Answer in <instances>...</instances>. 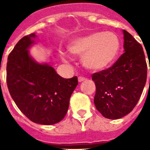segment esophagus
<instances>
[{
  "label": "esophagus",
  "mask_w": 150,
  "mask_h": 150,
  "mask_svg": "<svg viewBox=\"0 0 150 150\" xmlns=\"http://www.w3.org/2000/svg\"><path fill=\"white\" fill-rule=\"evenodd\" d=\"M86 80V79L84 78V77H82V76H79L78 78V81L79 82V83H81V82H83Z\"/></svg>",
  "instance_id": "34e87169"
}]
</instances>
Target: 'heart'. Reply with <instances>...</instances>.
<instances>
[{
	"label": "heart",
	"mask_w": 150,
	"mask_h": 150,
	"mask_svg": "<svg viewBox=\"0 0 150 150\" xmlns=\"http://www.w3.org/2000/svg\"><path fill=\"white\" fill-rule=\"evenodd\" d=\"M118 35L110 31H96L70 40L67 45L68 51L81 56L85 68L100 71L109 67L116 61L120 50Z\"/></svg>",
	"instance_id": "heart-1"
}]
</instances>
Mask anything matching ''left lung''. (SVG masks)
Listing matches in <instances>:
<instances>
[{
    "mask_svg": "<svg viewBox=\"0 0 150 150\" xmlns=\"http://www.w3.org/2000/svg\"><path fill=\"white\" fill-rule=\"evenodd\" d=\"M123 35L125 53L110 68L92 75L96 88V108L103 116L111 120L120 119L134 108L147 78L142 45L125 30Z\"/></svg>",
    "mask_w": 150,
    "mask_h": 150,
    "instance_id": "1",
    "label": "left lung"
}]
</instances>
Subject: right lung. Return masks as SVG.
I'll return each instance as SVG.
<instances>
[{
	"label": "right lung",
	"instance_id": "add662e5",
	"mask_svg": "<svg viewBox=\"0 0 150 150\" xmlns=\"http://www.w3.org/2000/svg\"><path fill=\"white\" fill-rule=\"evenodd\" d=\"M37 35L25 36L14 46L7 62V85L18 108L31 121L44 125L61 121L78 85L76 76L64 79L48 62H39L29 50Z\"/></svg>",
	"mask_w": 150,
	"mask_h": 150
}]
</instances>
